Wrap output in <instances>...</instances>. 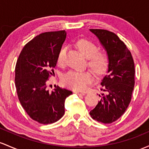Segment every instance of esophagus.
Instances as JSON below:
<instances>
[{
    "label": "esophagus",
    "instance_id": "34e87169",
    "mask_svg": "<svg viewBox=\"0 0 149 149\" xmlns=\"http://www.w3.org/2000/svg\"><path fill=\"white\" fill-rule=\"evenodd\" d=\"M74 93H76V94L78 95H85L84 93L81 92V91H74Z\"/></svg>",
    "mask_w": 149,
    "mask_h": 149
}]
</instances>
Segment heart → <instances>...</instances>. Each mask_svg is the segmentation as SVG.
<instances>
[{
  "mask_svg": "<svg viewBox=\"0 0 149 149\" xmlns=\"http://www.w3.org/2000/svg\"><path fill=\"white\" fill-rule=\"evenodd\" d=\"M80 52L88 58V64L96 75H102L107 71L109 64L108 54L104 51H97V45L86 39H81L76 43ZM66 47L58 52L57 62L63 63ZM62 82L67 87L76 91H83L93 81V77L89 71H70L62 76Z\"/></svg>",
  "mask_w": 149,
  "mask_h": 149,
  "instance_id": "1",
  "label": "heart"
}]
</instances>
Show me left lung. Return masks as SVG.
<instances>
[{
    "mask_svg": "<svg viewBox=\"0 0 149 149\" xmlns=\"http://www.w3.org/2000/svg\"><path fill=\"white\" fill-rule=\"evenodd\" d=\"M107 52L109 59L107 74L102 78L104 91L96 107L90 112L93 120L110 124L128 107L134 87V62L132 54L118 36L105 29H91Z\"/></svg>",
    "mask_w": 149,
    "mask_h": 149,
    "instance_id": "1",
    "label": "left lung"
}]
</instances>
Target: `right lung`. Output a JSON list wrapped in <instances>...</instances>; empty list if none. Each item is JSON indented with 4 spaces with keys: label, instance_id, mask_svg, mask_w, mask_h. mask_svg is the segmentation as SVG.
<instances>
[{
    "label": "right lung",
    "instance_id": "right-lung-1",
    "mask_svg": "<svg viewBox=\"0 0 149 149\" xmlns=\"http://www.w3.org/2000/svg\"><path fill=\"white\" fill-rule=\"evenodd\" d=\"M66 37L65 30L36 36L23 47L16 63L15 83L21 105L32 120L43 125L63 117L65 100L72 94L58 86L52 93L47 90V81L53 75Z\"/></svg>",
    "mask_w": 149,
    "mask_h": 149
}]
</instances>
